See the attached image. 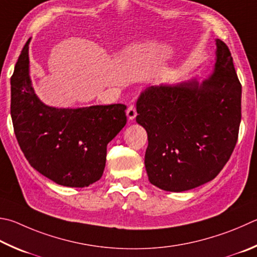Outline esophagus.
Listing matches in <instances>:
<instances>
[{"label":"esophagus","mask_w":257,"mask_h":257,"mask_svg":"<svg viewBox=\"0 0 257 257\" xmlns=\"http://www.w3.org/2000/svg\"><path fill=\"white\" fill-rule=\"evenodd\" d=\"M136 115H137L136 106H135L134 104H130V105L128 106V109H127V116H128V119H129V120H134L135 118H136Z\"/></svg>","instance_id":"obj_1"}]
</instances>
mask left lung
I'll use <instances>...</instances> for the list:
<instances>
[{
	"label": "left lung",
	"instance_id": "1",
	"mask_svg": "<svg viewBox=\"0 0 257 257\" xmlns=\"http://www.w3.org/2000/svg\"><path fill=\"white\" fill-rule=\"evenodd\" d=\"M208 80L149 86L137 100V122L147 132L145 167L152 184L182 192L213 180L238 139L241 84L229 48L217 39Z\"/></svg>",
	"mask_w": 257,
	"mask_h": 257
}]
</instances>
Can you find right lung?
<instances>
[{
    "label": "right lung",
    "instance_id": "add662e5",
    "mask_svg": "<svg viewBox=\"0 0 257 257\" xmlns=\"http://www.w3.org/2000/svg\"><path fill=\"white\" fill-rule=\"evenodd\" d=\"M28 44L11 76V118L29 164L55 183L84 188L101 179L106 145L127 123L124 104L56 109L35 94Z\"/></svg>",
    "mask_w": 257,
    "mask_h": 257
}]
</instances>
